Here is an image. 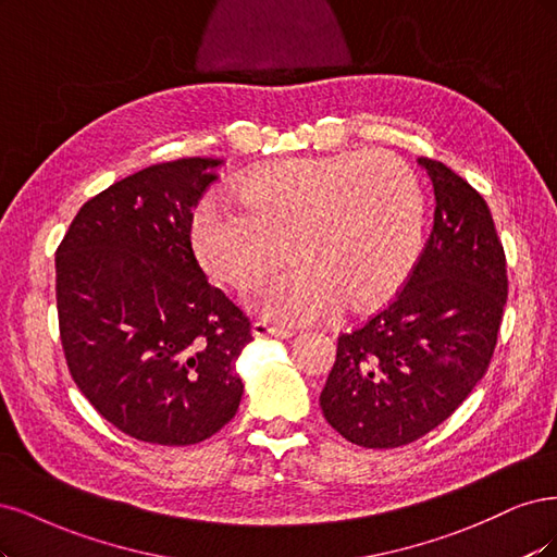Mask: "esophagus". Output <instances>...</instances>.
<instances>
[{"label": "esophagus", "instance_id": "obj_1", "mask_svg": "<svg viewBox=\"0 0 557 557\" xmlns=\"http://www.w3.org/2000/svg\"><path fill=\"white\" fill-rule=\"evenodd\" d=\"M294 333H296V329L292 324H284V321H275V319H268V317H259L255 321V335L257 337H268V335L292 337Z\"/></svg>", "mask_w": 557, "mask_h": 557}]
</instances>
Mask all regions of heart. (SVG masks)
<instances>
[{
    "label": "heart",
    "mask_w": 557,
    "mask_h": 557,
    "mask_svg": "<svg viewBox=\"0 0 557 557\" xmlns=\"http://www.w3.org/2000/svg\"><path fill=\"white\" fill-rule=\"evenodd\" d=\"M238 203H206L194 220V252L206 271L247 289L284 259L259 298L286 319H308L339 300L368 310L396 294L417 265L425 191L414 166L391 152L286 159L249 171Z\"/></svg>",
    "instance_id": "1"
}]
</instances>
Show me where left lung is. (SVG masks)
<instances>
[{"mask_svg":"<svg viewBox=\"0 0 557 557\" xmlns=\"http://www.w3.org/2000/svg\"><path fill=\"white\" fill-rule=\"evenodd\" d=\"M435 222L405 289L366 324L339 333L319 396L339 435L396 448L446 421L486 374L507 302V257L483 196L421 157Z\"/></svg>","mask_w":557,"mask_h":557,"instance_id":"1","label":"left lung"}]
</instances>
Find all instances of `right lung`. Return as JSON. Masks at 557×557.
Masks as SVG:
<instances>
[{"label": "right lung", "mask_w": 557, "mask_h": 557, "mask_svg": "<svg viewBox=\"0 0 557 557\" xmlns=\"http://www.w3.org/2000/svg\"><path fill=\"white\" fill-rule=\"evenodd\" d=\"M220 164L187 157L124 177L78 210L55 252L69 372L140 442H203L243 398L236 358L252 321L208 282L191 247L194 208Z\"/></svg>", "instance_id": "add662e5"}]
</instances>
